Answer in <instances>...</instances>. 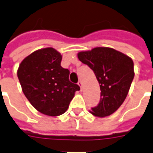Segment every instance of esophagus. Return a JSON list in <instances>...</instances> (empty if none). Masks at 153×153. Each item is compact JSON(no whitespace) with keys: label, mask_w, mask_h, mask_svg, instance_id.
Listing matches in <instances>:
<instances>
[{"label":"esophagus","mask_w":153,"mask_h":153,"mask_svg":"<svg viewBox=\"0 0 153 153\" xmlns=\"http://www.w3.org/2000/svg\"><path fill=\"white\" fill-rule=\"evenodd\" d=\"M78 84H79V86L80 87V88L82 89V87H83V83H82V82H81V81H79V82H78Z\"/></svg>","instance_id":"1"}]
</instances>
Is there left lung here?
<instances>
[{
    "instance_id": "obj_1",
    "label": "left lung",
    "mask_w": 153,
    "mask_h": 153,
    "mask_svg": "<svg viewBox=\"0 0 153 153\" xmlns=\"http://www.w3.org/2000/svg\"><path fill=\"white\" fill-rule=\"evenodd\" d=\"M78 58L93 70L100 85L101 99L92 108L97 117L111 115L127 97L134 77V62L130 57L110 47H96L78 53Z\"/></svg>"
}]
</instances>
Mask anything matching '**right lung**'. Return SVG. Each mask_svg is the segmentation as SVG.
<instances>
[{
    "mask_svg": "<svg viewBox=\"0 0 153 153\" xmlns=\"http://www.w3.org/2000/svg\"><path fill=\"white\" fill-rule=\"evenodd\" d=\"M62 56L52 47H47L25 58L17 75L23 93L32 106L44 115L57 116L65 112L78 84L69 79L70 71L60 65Z\"/></svg>",
    "mask_w": 153,
    "mask_h": 153,
    "instance_id": "1",
    "label": "right lung"
}]
</instances>
